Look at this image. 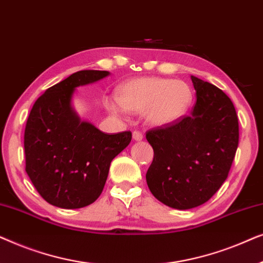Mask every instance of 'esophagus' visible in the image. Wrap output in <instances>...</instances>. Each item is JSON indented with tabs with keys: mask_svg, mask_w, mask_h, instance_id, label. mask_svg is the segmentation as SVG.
Segmentation results:
<instances>
[{
	"mask_svg": "<svg viewBox=\"0 0 263 263\" xmlns=\"http://www.w3.org/2000/svg\"><path fill=\"white\" fill-rule=\"evenodd\" d=\"M133 139H134L135 141H141V140L143 139V134H142L141 132H139V130L133 132Z\"/></svg>",
	"mask_w": 263,
	"mask_h": 263,
	"instance_id": "34e87169",
	"label": "esophagus"
}]
</instances>
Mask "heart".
Segmentation results:
<instances>
[{
  "label": "heart",
  "mask_w": 263,
  "mask_h": 263,
  "mask_svg": "<svg viewBox=\"0 0 263 263\" xmlns=\"http://www.w3.org/2000/svg\"><path fill=\"white\" fill-rule=\"evenodd\" d=\"M116 99L123 109L143 112L149 124L164 127L181 120L193 103V91L186 82L166 78H138L117 88ZM110 109L117 111L116 104Z\"/></svg>",
  "instance_id": "heart-1"
}]
</instances>
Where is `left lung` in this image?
<instances>
[{
    "label": "left lung",
    "instance_id": "obj_1",
    "mask_svg": "<svg viewBox=\"0 0 263 263\" xmlns=\"http://www.w3.org/2000/svg\"><path fill=\"white\" fill-rule=\"evenodd\" d=\"M196 103L189 116L146 133L153 161L146 174L154 197L176 210L207 202L228 178L238 147V118L231 99L192 77Z\"/></svg>",
    "mask_w": 263,
    "mask_h": 263
}]
</instances>
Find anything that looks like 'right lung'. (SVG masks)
Here are the masks:
<instances>
[{
  "mask_svg": "<svg viewBox=\"0 0 263 263\" xmlns=\"http://www.w3.org/2000/svg\"><path fill=\"white\" fill-rule=\"evenodd\" d=\"M109 75L80 70L35 100L25 128L26 172L46 202L67 210L95 202L105 185L111 161L132 141L130 132L107 134L81 121L71 107L75 87Z\"/></svg>",
  "mask_w": 263,
  "mask_h": 263,
  "instance_id": "right-lung-1",
  "label": "right lung"
}]
</instances>
